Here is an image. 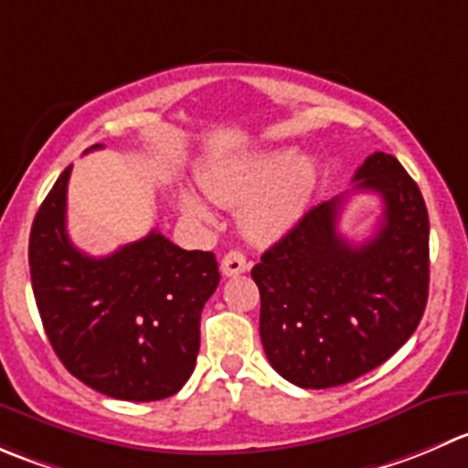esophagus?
Returning <instances> with one entry per match:
<instances>
[{"label":"esophagus","mask_w":468,"mask_h":468,"mask_svg":"<svg viewBox=\"0 0 468 468\" xmlns=\"http://www.w3.org/2000/svg\"><path fill=\"white\" fill-rule=\"evenodd\" d=\"M249 270V262L242 251H229L221 258V274L224 276H238Z\"/></svg>","instance_id":"obj_1"}]
</instances>
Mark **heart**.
<instances>
[{
    "label": "heart",
    "instance_id": "b5f03b06",
    "mask_svg": "<svg viewBox=\"0 0 468 468\" xmlns=\"http://www.w3.org/2000/svg\"><path fill=\"white\" fill-rule=\"evenodd\" d=\"M315 180V166L306 157L290 151H265L233 157L206 166L198 185L215 203L241 207L242 229L253 239H271L288 229L306 201ZM183 212L194 221H210V212L201 198L183 194Z\"/></svg>",
    "mask_w": 468,
    "mask_h": 468
}]
</instances>
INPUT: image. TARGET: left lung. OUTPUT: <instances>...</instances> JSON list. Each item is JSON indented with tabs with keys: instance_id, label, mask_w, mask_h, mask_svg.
<instances>
[{
	"instance_id": "left-lung-1",
	"label": "left lung",
	"mask_w": 468,
	"mask_h": 468,
	"mask_svg": "<svg viewBox=\"0 0 468 468\" xmlns=\"http://www.w3.org/2000/svg\"><path fill=\"white\" fill-rule=\"evenodd\" d=\"M352 180V192L382 197L373 238L352 244L338 233L343 194L311 207L251 270L267 359L302 388L340 387L378 368L428 303L430 219L419 185L387 153L366 157Z\"/></svg>"
}]
</instances>
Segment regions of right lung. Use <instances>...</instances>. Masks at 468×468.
I'll return each mask as SVG.
<instances>
[{"label": "right lung", "mask_w": 468, "mask_h": 468, "mask_svg": "<svg viewBox=\"0 0 468 468\" xmlns=\"http://www.w3.org/2000/svg\"><path fill=\"white\" fill-rule=\"evenodd\" d=\"M70 169L29 235L45 334L68 373L98 393L130 402L174 396L197 366L201 311L219 285L215 253L185 251L157 230L104 258L81 253L66 233Z\"/></svg>", "instance_id": "obj_1"}]
</instances>
